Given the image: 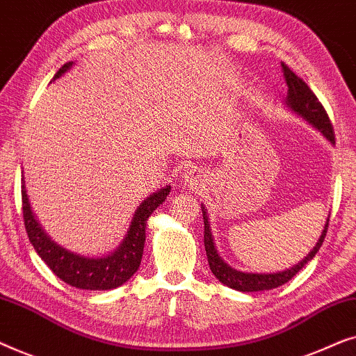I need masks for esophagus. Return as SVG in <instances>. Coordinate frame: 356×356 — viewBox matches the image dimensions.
Instances as JSON below:
<instances>
[{
  "instance_id": "1",
  "label": "esophagus",
  "mask_w": 356,
  "mask_h": 356,
  "mask_svg": "<svg viewBox=\"0 0 356 356\" xmlns=\"http://www.w3.org/2000/svg\"><path fill=\"white\" fill-rule=\"evenodd\" d=\"M201 181H202V173H201V170H197V168H188V170H184V173H183V183L186 184V186H189V188H197V184H201Z\"/></svg>"
}]
</instances>
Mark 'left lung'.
Wrapping results in <instances>:
<instances>
[{
  "mask_svg": "<svg viewBox=\"0 0 356 356\" xmlns=\"http://www.w3.org/2000/svg\"><path fill=\"white\" fill-rule=\"evenodd\" d=\"M282 72H284V79L286 82V86H289V92H286L285 99L286 108L293 111L295 115H298L300 118H303L306 123H309L314 129H318L330 144H335L332 124H330L329 116L323 108V105H321L318 97L313 94V90L306 86V82L303 79H300L285 63H282ZM201 209L204 218V246H206L209 267H211L212 274L216 275V279H218V282H222L223 285L230 286V289L238 291H246V293H250V291H264L277 289V286L284 285L289 280L293 279V277L313 259L316 252L319 251L329 225L327 217L325 218V225L323 228V232H321L318 243H316L313 250L293 267H289V269L280 272H270V274H262V272H243L233 269V267L228 266L227 262L222 259V256L218 254L216 241H213L211 222H209L207 209L204 204Z\"/></svg>",
  "mask_w": 356,
  "mask_h": 356,
  "instance_id": "1",
  "label": "left lung"
}]
</instances>
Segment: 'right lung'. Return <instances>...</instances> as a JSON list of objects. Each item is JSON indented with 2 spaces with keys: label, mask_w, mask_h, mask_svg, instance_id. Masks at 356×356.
I'll list each match as a JSON object with an SVG mask.
<instances>
[{
  "label": "right lung",
  "mask_w": 356,
  "mask_h": 356,
  "mask_svg": "<svg viewBox=\"0 0 356 356\" xmlns=\"http://www.w3.org/2000/svg\"><path fill=\"white\" fill-rule=\"evenodd\" d=\"M72 65H74L72 61L66 63L56 72L53 81L60 79L65 72L71 70ZM170 189L172 186L159 189L157 193H152L139 204L133 218H131L129 228L123 241L113 252H108L106 256L87 257L66 250L47 235V232L43 230L32 211L26 181L22 178V212L29 240H31L37 254L42 257V261L53 270V274L60 277L67 285L81 290H113L128 282L139 269L144 252L147 220L155 209L165 202Z\"/></svg>",
  "instance_id": "obj_1"
}]
</instances>
